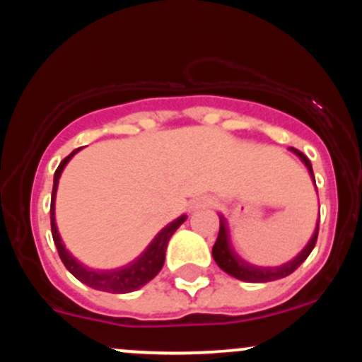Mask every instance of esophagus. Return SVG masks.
Instances as JSON below:
<instances>
[{
	"instance_id": "esophagus-1",
	"label": "esophagus",
	"mask_w": 362,
	"mask_h": 362,
	"mask_svg": "<svg viewBox=\"0 0 362 362\" xmlns=\"http://www.w3.org/2000/svg\"><path fill=\"white\" fill-rule=\"evenodd\" d=\"M214 204V201L213 199H207V197H204V199H201V201H197L195 202V207H204V206H213Z\"/></svg>"
}]
</instances>
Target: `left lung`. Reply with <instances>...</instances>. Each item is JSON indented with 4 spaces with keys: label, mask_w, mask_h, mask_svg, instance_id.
<instances>
[{
    "label": "left lung",
    "mask_w": 362,
    "mask_h": 362,
    "mask_svg": "<svg viewBox=\"0 0 362 362\" xmlns=\"http://www.w3.org/2000/svg\"><path fill=\"white\" fill-rule=\"evenodd\" d=\"M291 151L296 153V155L300 156L303 161H305V165L308 167L310 173H311V178L315 180L313 168H311V163H310L308 158L303 155L300 149H296V148H291ZM317 238H318V224H317V230H315L313 238H311L310 243L306 245L305 250H303L300 255L296 257V259L291 260L289 264H284L282 267H253V265L247 264V262H243L242 259H240V257L233 252V248L230 247L226 221H224L223 216H219V233H218V240H216V243L213 247V257H214L216 264H218L224 272L236 277V279L245 281V282H271V281L282 279V277L289 276V274H293L294 271H296L303 262L308 259L311 250H313L315 245H317Z\"/></svg>",
    "instance_id": "obj_1"
}]
</instances>
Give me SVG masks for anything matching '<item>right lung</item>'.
<instances>
[{"instance_id":"1","label":"right lung","mask_w":362,"mask_h":362,"mask_svg":"<svg viewBox=\"0 0 362 362\" xmlns=\"http://www.w3.org/2000/svg\"><path fill=\"white\" fill-rule=\"evenodd\" d=\"M76 151H80V148L74 149L71 155H68L64 160L61 161L59 167H57L56 173H54V185H52V197H51V231H52V240L56 243L57 253H59L62 264L68 269L69 272L76 277L78 281H81L83 284L90 286V288L105 291V293H131L143 288L144 284H148L158 272L161 271L165 264V252H167V245L172 238V235L175 233L177 228L185 221V216L175 219L173 223H170L163 231H160L153 243L149 245L148 250L139 257L134 264H131L129 267L119 269V271H107V272H97L90 271L85 265H81L80 262L74 260L73 255H69V252L66 250L64 245H62L59 233H57L56 228V218H54V199H56V190H57V182H59L62 168L66 167L71 156Z\"/></svg>"}]
</instances>
